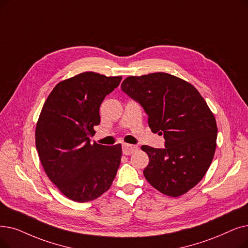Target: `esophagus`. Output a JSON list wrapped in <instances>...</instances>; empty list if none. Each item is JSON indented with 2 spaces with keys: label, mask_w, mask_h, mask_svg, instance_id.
<instances>
[{
  "label": "esophagus",
  "mask_w": 248,
  "mask_h": 248,
  "mask_svg": "<svg viewBox=\"0 0 248 248\" xmlns=\"http://www.w3.org/2000/svg\"><path fill=\"white\" fill-rule=\"evenodd\" d=\"M137 149H138V147L135 146V145L123 144V153L124 155H131V154H133Z\"/></svg>",
  "instance_id": "esophagus-1"
}]
</instances>
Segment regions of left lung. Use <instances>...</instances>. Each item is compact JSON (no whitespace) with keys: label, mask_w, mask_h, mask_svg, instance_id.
I'll return each instance as SVG.
<instances>
[{"label":"left lung","mask_w":248,"mask_h":248,"mask_svg":"<svg viewBox=\"0 0 248 248\" xmlns=\"http://www.w3.org/2000/svg\"><path fill=\"white\" fill-rule=\"evenodd\" d=\"M122 90L141 104L165 148L142 146L149 156L144 175L160 192L178 197L197 186L216 150L217 124L207 102L186 81L166 73L127 77Z\"/></svg>","instance_id":"obj_1"}]
</instances>
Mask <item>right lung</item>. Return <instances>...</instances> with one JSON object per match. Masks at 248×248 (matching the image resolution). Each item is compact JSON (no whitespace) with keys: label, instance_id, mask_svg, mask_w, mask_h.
Here are the masks:
<instances>
[{"label":"right lung","instance_id":"add662e5","mask_svg":"<svg viewBox=\"0 0 248 248\" xmlns=\"http://www.w3.org/2000/svg\"><path fill=\"white\" fill-rule=\"evenodd\" d=\"M122 77L85 72L60 82L42 107L35 145L48 178L64 196L84 202L108 190L121 164L122 145L94 143L99 107Z\"/></svg>","mask_w":248,"mask_h":248}]
</instances>
